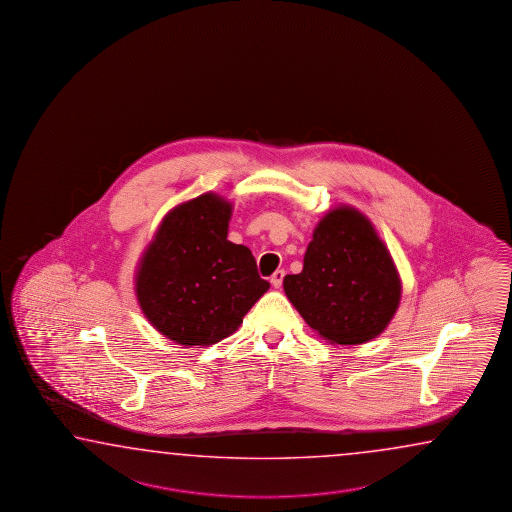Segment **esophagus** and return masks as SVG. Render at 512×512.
Here are the masks:
<instances>
[{
  "label": "esophagus",
  "mask_w": 512,
  "mask_h": 512,
  "mask_svg": "<svg viewBox=\"0 0 512 512\" xmlns=\"http://www.w3.org/2000/svg\"><path fill=\"white\" fill-rule=\"evenodd\" d=\"M283 276H285V272L276 271L271 276L272 287H276V289H280L281 283H283Z\"/></svg>",
  "instance_id": "1"
}]
</instances>
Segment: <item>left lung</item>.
<instances>
[{"label":"left lung","instance_id":"left-lung-1","mask_svg":"<svg viewBox=\"0 0 512 512\" xmlns=\"http://www.w3.org/2000/svg\"><path fill=\"white\" fill-rule=\"evenodd\" d=\"M287 298L331 343L360 345L387 329L398 311L400 274L371 221L349 205L316 225L300 274L283 278Z\"/></svg>","mask_w":512,"mask_h":512}]
</instances>
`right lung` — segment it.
<instances>
[{"label": "right lung", "mask_w": 512, "mask_h": 512, "mask_svg": "<svg viewBox=\"0 0 512 512\" xmlns=\"http://www.w3.org/2000/svg\"><path fill=\"white\" fill-rule=\"evenodd\" d=\"M232 205L214 192L174 207L141 256L136 296L152 327L185 347L231 336L269 291L245 245L227 240Z\"/></svg>", "instance_id": "right-lung-1"}]
</instances>
